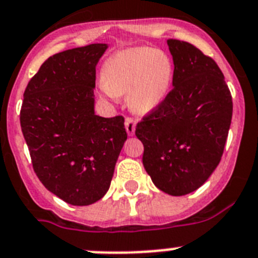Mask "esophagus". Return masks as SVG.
<instances>
[{
    "instance_id": "34e87169",
    "label": "esophagus",
    "mask_w": 258,
    "mask_h": 258,
    "mask_svg": "<svg viewBox=\"0 0 258 258\" xmlns=\"http://www.w3.org/2000/svg\"><path fill=\"white\" fill-rule=\"evenodd\" d=\"M124 126H126V131L130 136H132L134 134H135L136 123L132 118H126V120H124Z\"/></svg>"
}]
</instances>
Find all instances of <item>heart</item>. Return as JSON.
<instances>
[{"mask_svg": "<svg viewBox=\"0 0 258 258\" xmlns=\"http://www.w3.org/2000/svg\"><path fill=\"white\" fill-rule=\"evenodd\" d=\"M174 76L171 58L162 50L131 48L114 54L102 74V91L109 97L127 93L135 113L156 110L167 97Z\"/></svg>", "mask_w": 258, "mask_h": 258, "instance_id": "obj_1", "label": "heart"}]
</instances>
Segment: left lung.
<instances>
[{"instance_id":"8db88e82","label":"left lung","mask_w":258,"mask_h":258,"mask_svg":"<svg viewBox=\"0 0 258 258\" xmlns=\"http://www.w3.org/2000/svg\"><path fill=\"white\" fill-rule=\"evenodd\" d=\"M174 61L165 101L143 118L136 136L143 165L158 189L191 194L218 166L231 124L232 98L225 76L210 57L189 42L167 40Z\"/></svg>"}]
</instances>
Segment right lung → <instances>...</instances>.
Returning <instances> with one entry per match:
<instances>
[{"label":"right lung","mask_w":258,"mask_h":258,"mask_svg":"<svg viewBox=\"0 0 258 258\" xmlns=\"http://www.w3.org/2000/svg\"><path fill=\"white\" fill-rule=\"evenodd\" d=\"M107 44L51 55L24 91L21 127L40 182L76 207L105 196L127 140L124 118L95 114L96 66Z\"/></svg>","instance_id":"right-lung-1"}]
</instances>
